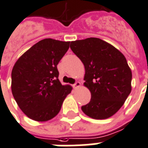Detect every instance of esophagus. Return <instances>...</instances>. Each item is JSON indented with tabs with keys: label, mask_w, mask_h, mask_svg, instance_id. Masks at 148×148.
I'll return each mask as SVG.
<instances>
[{
	"label": "esophagus",
	"mask_w": 148,
	"mask_h": 148,
	"mask_svg": "<svg viewBox=\"0 0 148 148\" xmlns=\"http://www.w3.org/2000/svg\"><path fill=\"white\" fill-rule=\"evenodd\" d=\"M80 86H81V83H80V82H78V81H77V82H76V83L74 84H73V87H74V88H79Z\"/></svg>",
	"instance_id": "1"
}]
</instances>
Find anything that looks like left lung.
<instances>
[{
  "label": "left lung",
  "mask_w": 148,
  "mask_h": 148,
  "mask_svg": "<svg viewBox=\"0 0 148 148\" xmlns=\"http://www.w3.org/2000/svg\"><path fill=\"white\" fill-rule=\"evenodd\" d=\"M70 47L84 65V84L91 94L81 110L94 119L113 116L131 91L132 73L124 54L97 38L71 41Z\"/></svg>",
  "instance_id": "obj_1"
}]
</instances>
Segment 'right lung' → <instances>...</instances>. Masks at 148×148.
<instances>
[{
	"instance_id": "add662e5",
	"label": "right lung",
	"mask_w": 148,
	"mask_h": 148,
	"mask_svg": "<svg viewBox=\"0 0 148 148\" xmlns=\"http://www.w3.org/2000/svg\"><path fill=\"white\" fill-rule=\"evenodd\" d=\"M70 41L40 40L20 57L11 72V90L21 110L36 121H47L60 111L70 85H62L57 65Z\"/></svg>"
}]
</instances>
